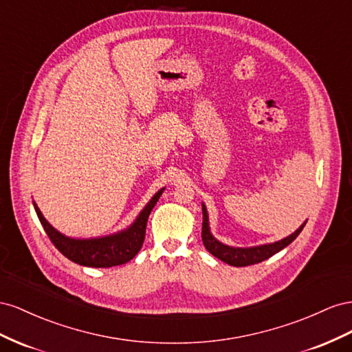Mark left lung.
Listing matches in <instances>:
<instances>
[{"label":"left lung","mask_w":352,"mask_h":352,"mask_svg":"<svg viewBox=\"0 0 352 352\" xmlns=\"http://www.w3.org/2000/svg\"><path fill=\"white\" fill-rule=\"evenodd\" d=\"M202 210H204L202 242H204L205 248L214 256H217L218 259L224 261V263L233 265V267H246V265H254L258 263H263V261L277 254L278 250H282L287 245L292 243L294 240L299 236V233L302 232V228L305 226V223H304L296 230L295 233H292L289 237H285L283 240H280V242H276V243L263 245V246H256V248H232V246H227V245H223L221 242H218V240L212 234H210L208 212H206L205 205H202Z\"/></svg>","instance_id":"obj_1"}]
</instances>
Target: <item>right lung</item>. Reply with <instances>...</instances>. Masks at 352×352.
<instances>
[{"mask_svg":"<svg viewBox=\"0 0 352 352\" xmlns=\"http://www.w3.org/2000/svg\"><path fill=\"white\" fill-rule=\"evenodd\" d=\"M162 192L164 188L159 190V192L152 197V200H150L146 208L142 210V214L137 217L135 223L129 228L113 236L88 240L70 239L63 236L62 233H58L56 228L48 224V221L43 217L41 210H39L36 204H34V206L47 236L52 240V243L67 259L74 261V263L79 265L107 268L122 265L128 263V261H131L138 254V250L142 249L144 242L148 215L152 212V209L155 208Z\"/></svg>","mask_w":352,"mask_h":352,"instance_id":"obj_1","label":"right lung"}]
</instances>
